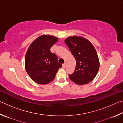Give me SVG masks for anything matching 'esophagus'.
<instances>
[{
  "label": "esophagus",
  "instance_id": "obj_1",
  "mask_svg": "<svg viewBox=\"0 0 123 123\" xmlns=\"http://www.w3.org/2000/svg\"><path fill=\"white\" fill-rule=\"evenodd\" d=\"M65 67H66V63H64L62 64V67L64 68H65Z\"/></svg>",
  "mask_w": 123,
  "mask_h": 123
}]
</instances>
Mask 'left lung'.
Returning <instances> with one entry per match:
<instances>
[{"mask_svg": "<svg viewBox=\"0 0 123 123\" xmlns=\"http://www.w3.org/2000/svg\"><path fill=\"white\" fill-rule=\"evenodd\" d=\"M64 42L76 60L75 69L69 75L72 81L79 85L92 81L99 69V61L96 50L87 39L76 36H70Z\"/></svg>", "mask_w": 123, "mask_h": 123, "instance_id": "8db88e82", "label": "left lung"}]
</instances>
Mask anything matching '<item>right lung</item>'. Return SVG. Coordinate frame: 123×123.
<instances>
[{
	"label": "right lung",
	"instance_id": "1",
	"mask_svg": "<svg viewBox=\"0 0 123 123\" xmlns=\"http://www.w3.org/2000/svg\"><path fill=\"white\" fill-rule=\"evenodd\" d=\"M57 41V37L43 35L29 47L25 57V67L29 76L37 84L44 85L52 81L62 67L56 55L50 50Z\"/></svg>",
	"mask_w": 123,
	"mask_h": 123
}]
</instances>
